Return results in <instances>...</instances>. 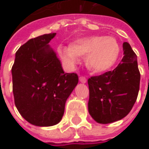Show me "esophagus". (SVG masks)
<instances>
[{
  "instance_id": "esophagus-1",
  "label": "esophagus",
  "mask_w": 149,
  "mask_h": 149,
  "mask_svg": "<svg viewBox=\"0 0 149 149\" xmlns=\"http://www.w3.org/2000/svg\"><path fill=\"white\" fill-rule=\"evenodd\" d=\"M79 81L81 82V83H86V81H87V79L84 77V76H80L79 77Z\"/></svg>"
}]
</instances>
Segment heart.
<instances>
[{
	"mask_svg": "<svg viewBox=\"0 0 149 149\" xmlns=\"http://www.w3.org/2000/svg\"><path fill=\"white\" fill-rule=\"evenodd\" d=\"M62 59L70 65H75L79 58H84L90 71L101 74L111 70L117 64L121 47L114 37L92 36L77 40L71 46L60 47Z\"/></svg>",
	"mask_w": 149,
	"mask_h": 149,
	"instance_id": "b5f03b06",
	"label": "heart"
}]
</instances>
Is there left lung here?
<instances>
[{
	"instance_id": "left-lung-1",
	"label": "left lung",
	"mask_w": 149,
	"mask_h": 149,
	"mask_svg": "<svg viewBox=\"0 0 149 149\" xmlns=\"http://www.w3.org/2000/svg\"><path fill=\"white\" fill-rule=\"evenodd\" d=\"M123 59L113 70L88 79L89 113L97 123L122 119L137 100L140 84L137 55L128 42L123 44Z\"/></svg>"
}]
</instances>
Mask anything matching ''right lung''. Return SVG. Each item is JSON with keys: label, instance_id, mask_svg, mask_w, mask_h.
<instances>
[{"label": "right lung", "instance_id": "right-lung-1", "mask_svg": "<svg viewBox=\"0 0 149 149\" xmlns=\"http://www.w3.org/2000/svg\"><path fill=\"white\" fill-rule=\"evenodd\" d=\"M55 33L31 39L15 53L12 73L15 104L36 126H53L64 115L67 99L77 85L75 73H65L49 42Z\"/></svg>", "mask_w": 149, "mask_h": 149}]
</instances>
